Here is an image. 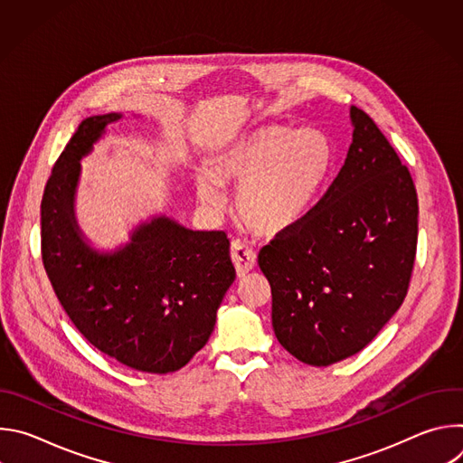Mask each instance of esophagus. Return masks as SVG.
Listing matches in <instances>:
<instances>
[{
    "mask_svg": "<svg viewBox=\"0 0 463 463\" xmlns=\"http://www.w3.org/2000/svg\"><path fill=\"white\" fill-rule=\"evenodd\" d=\"M231 258L236 268V275L241 279L245 277L249 271H252L254 263H256V254L252 249H249L245 243L234 240L231 245Z\"/></svg>",
    "mask_w": 463,
    "mask_h": 463,
    "instance_id": "1",
    "label": "esophagus"
}]
</instances>
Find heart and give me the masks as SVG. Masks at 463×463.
Returning a JSON list of instances; mask_svg holds the SVG:
<instances>
[{"label": "heart", "mask_w": 463, "mask_h": 463, "mask_svg": "<svg viewBox=\"0 0 463 463\" xmlns=\"http://www.w3.org/2000/svg\"><path fill=\"white\" fill-rule=\"evenodd\" d=\"M334 145L317 128L260 126L220 148L211 170L200 168L194 188L200 203L220 214L236 186V216L258 236H279L313 209L334 168Z\"/></svg>", "instance_id": "1"}]
</instances>
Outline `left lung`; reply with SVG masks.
<instances>
[{
	"label": "left lung",
	"instance_id": "left-lung-1",
	"mask_svg": "<svg viewBox=\"0 0 463 463\" xmlns=\"http://www.w3.org/2000/svg\"><path fill=\"white\" fill-rule=\"evenodd\" d=\"M352 145L318 203L258 254L271 284L273 329L298 361L327 366L355 355L407 297L418 195L375 122L350 108Z\"/></svg>",
	"mask_w": 463,
	"mask_h": 463
}]
</instances>
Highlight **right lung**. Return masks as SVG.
I'll list each match as a JSON object with an SVG mask.
<instances>
[{"label": "right lung", "mask_w": 463, "mask_h": 463, "mask_svg": "<svg viewBox=\"0 0 463 463\" xmlns=\"http://www.w3.org/2000/svg\"><path fill=\"white\" fill-rule=\"evenodd\" d=\"M122 113L80 122L58 157L42 200V260L79 332L102 354L148 373H170L200 352L236 279L222 231H192L150 216L126 243L99 249L79 225L80 161Z\"/></svg>", "instance_id": "right-lung-1"}]
</instances>
